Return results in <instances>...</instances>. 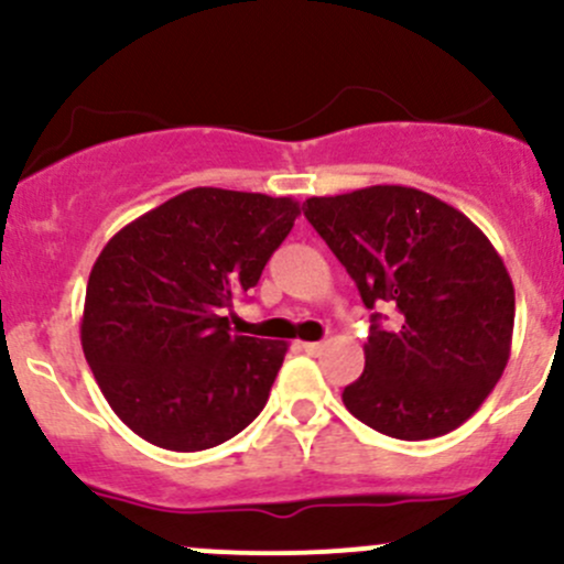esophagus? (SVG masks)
Masks as SVG:
<instances>
[{
	"mask_svg": "<svg viewBox=\"0 0 564 564\" xmlns=\"http://www.w3.org/2000/svg\"><path fill=\"white\" fill-rule=\"evenodd\" d=\"M303 349L308 351V355H322V349H324V340H305L303 344Z\"/></svg>",
	"mask_w": 564,
	"mask_h": 564,
	"instance_id": "esophagus-1",
	"label": "esophagus"
}]
</instances>
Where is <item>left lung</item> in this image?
Returning <instances> with one entry per match:
<instances>
[{
  "instance_id": "8db88e82",
  "label": "left lung",
  "mask_w": 564,
  "mask_h": 564,
  "mask_svg": "<svg viewBox=\"0 0 564 564\" xmlns=\"http://www.w3.org/2000/svg\"><path fill=\"white\" fill-rule=\"evenodd\" d=\"M305 218L371 314L366 371L344 390L360 423L392 440H434L486 401L510 357L516 292L488 237L451 204L403 185L314 196Z\"/></svg>"
}]
</instances>
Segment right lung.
<instances>
[{"instance_id":"add662e5","label":"right lung","mask_w":564,"mask_h":564,"mask_svg":"<svg viewBox=\"0 0 564 564\" xmlns=\"http://www.w3.org/2000/svg\"><path fill=\"white\" fill-rule=\"evenodd\" d=\"M300 202L193 187L119 229L87 283L82 346L117 417L150 445L196 453L264 409L286 340L231 335Z\"/></svg>"}]
</instances>
